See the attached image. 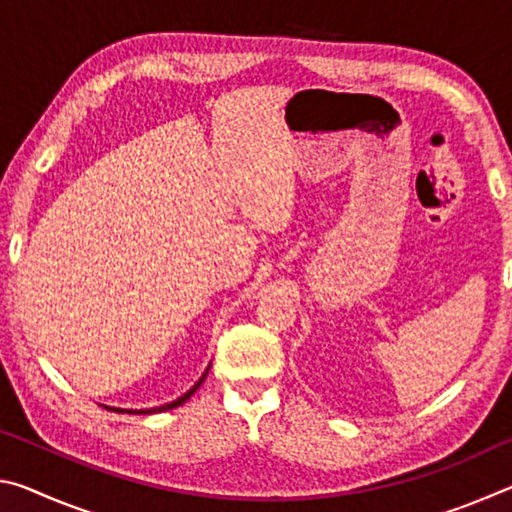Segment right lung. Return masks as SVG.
Returning <instances> with one entry per match:
<instances>
[{
  "mask_svg": "<svg viewBox=\"0 0 512 512\" xmlns=\"http://www.w3.org/2000/svg\"><path fill=\"white\" fill-rule=\"evenodd\" d=\"M212 366V363H210ZM210 366H207V370H210ZM207 370L203 372L201 375V379L196 381V384L189 388V391L185 393V395H180L178 400H173V402H169V404H162V406H153V409H117V406H106V409H110V411H119V413H137V415H149V413H162V411H169V409H176V406H180V404H185L189 397H192L194 393H196V388L203 384L205 381V377H207Z\"/></svg>",
  "mask_w": 512,
  "mask_h": 512,
  "instance_id": "1",
  "label": "right lung"
}]
</instances>
